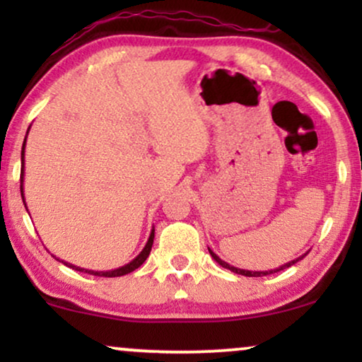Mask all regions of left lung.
I'll return each mask as SVG.
<instances>
[{
  "label": "left lung",
  "mask_w": 362,
  "mask_h": 362,
  "mask_svg": "<svg viewBox=\"0 0 362 362\" xmlns=\"http://www.w3.org/2000/svg\"><path fill=\"white\" fill-rule=\"evenodd\" d=\"M209 254L212 255V259H214L217 264L219 265H222L224 267V269H229L230 272H234V274H239V275H245V276H264V275H270V274H276V272H280V270H284V269H288V267H291V265H295L296 262L298 260H301L303 259V257L306 255H301V257H298V259H295V260H291V262H288V264H285V265H281V267H279V269H274V270H269V272H250V270H242V269H237V267H232V265H229L227 264V262H224V260H221L219 257H217L214 252H212L211 249H209Z\"/></svg>",
  "instance_id": "1"
}]
</instances>
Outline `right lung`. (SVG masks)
I'll return each instance as SVG.
<instances>
[{
	"mask_svg": "<svg viewBox=\"0 0 362 362\" xmlns=\"http://www.w3.org/2000/svg\"><path fill=\"white\" fill-rule=\"evenodd\" d=\"M24 146H26V138H24V143H23V150H21V197L24 199V192H23V175H24ZM24 206H26V202H24ZM153 239H155V230H151L150 234V239H148L145 249H143L140 254H138L135 259H133L130 264L120 267V269H115V270H108V272H93V270H86V269H81V267H76L72 264H67V262L61 260L64 265L71 267V269L77 270V272H86V274H90V275H97V276H122V275H127L130 274V272L136 270L138 267H140L143 262L148 259V255H150L151 252V245H153ZM59 260V259H57Z\"/></svg>",
	"mask_w": 362,
	"mask_h": 362,
	"instance_id": "obj_1",
	"label": "right lung"
}]
</instances>
